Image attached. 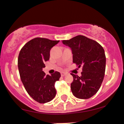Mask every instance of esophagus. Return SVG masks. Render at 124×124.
<instances>
[{"label":"esophagus","instance_id":"obj_1","mask_svg":"<svg viewBox=\"0 0 124 124\" xmlns=\"http://www.w3.org/2000/svg\"><path fill=\"white\" fill-rule=\"evenodd\" d=\"M66 75V73L65 72H61V76L62 77H64V76H65Z\"/></svg>","mask_w":124,"mask_h":124}]
</instances>
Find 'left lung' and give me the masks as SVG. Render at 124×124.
<instances>
[{
  "mask_svg": "<svg viewBox=\"0 0 124 124\" xmlns=\"http://www.w3.org/2000/svg\"><path fill=\"white\" fill-rule=\"evenodd\" d=\"M62 43L71 49L73 62L81 67V77L72 73V92L79 99L92 97L100 89L105 72L106 57L104 48L97 42L82 36L73 37Z\"/></svg>",
  "mask_w": 124,
  "mask_h": 124,
  "instance_id": "8db88e82",
  "label": "left lung"
}]
</instances>
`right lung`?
<instances>
[{
    "instance_id": "right-lung-1",
    "label": "right lung",
    "mask_w": 124,
    "mask_h": 124,
    "mask_svg": "<svg viewBox=\"0 0 124 124\" xmlns=\"http://www.w3.org/2000/svg\"><path fill=\"white\" fill-rule=\"evenodd\" d=\"M59 42L35 38L24 45L19 55L17 65L22 82L28 94L41 104L51 101L56 93L55 83L59 80L61 73L56 71L45 75L42 69L49 59L51 49Z\"/></svg>"
}]
</instances>
